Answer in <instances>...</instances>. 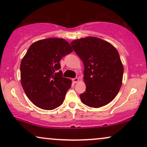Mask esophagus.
Wrapping results in <instances>:
<instances>
[{
	"label": "esophagus",
	"mask_w": 147,
	"mask_h": 147,
	"mask_svg": "<svg viewBox=\"0 0 147 147\" xmlns=\"http://www.w3.org/2000/svg\"><path fill=\"white\" fill-rule=\"evenodd\" d=\"M80 79L78 78H74L73 79V82H74V83H78V82H79Z\"/></svg>",
	"instance_id": "obj_1"
}]
</instances>
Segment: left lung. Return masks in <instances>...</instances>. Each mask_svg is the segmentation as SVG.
<instances>
[{
    "label": "left lung",
    "instance_id": "1",
    "mask_svg": "<svg viewBox=\"0 0 147 147\" xmlns=\"http://www.w3.org/2000/svg\"><path fill=\"white\" fill-rule=\"evenodd\" d=\"M71 45L84 65L86 92L82 102L91 108L110 103L122 84L124 67L117 49L109 42L95 37L74 40Z\"/></svg>",
    "mask_w": 147,
    "mask_h": 147
}]
</instances>
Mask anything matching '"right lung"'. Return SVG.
I'll use <instances>...</instances> for the list:
<instances>
[{"label":"right lung","mask_w":147,"mask_h":147,"mask_svg":"<svg viewBox=\"0 0 147 147\" xmlns=\"http://www.w3.org/2000/svg\"><path fill=\"white\" fill-rule=\"evenodd\" d=\"M73 51L62 38L41 39L31 44L21 60V82L28 98L43 110H53L63 104L71 80L62 77L59 61Z\"/></svg>","instance_id":"add662e5"}]
</instances>
